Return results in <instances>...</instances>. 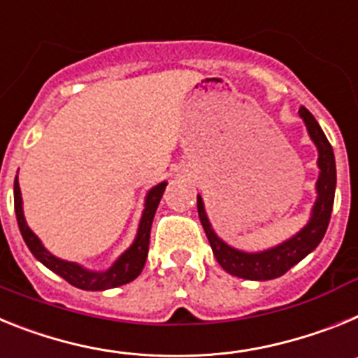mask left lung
<instances>
[{
  "instance_id": "8db88e82",
  "label": "left lung",
  "mask_w": 358,
  "mask_h": 358,
  "mask_svg": "<svg viewBox=\"0 0 358 358\" xmlns=\"http://www.w3.org/2000/svg\"><path fill=\"white\" fill-rule=\"evenodd\" d=\"M299 115L306 124L310 138L319 151L317 166H319L321 173H319V180L315 183L317 200L312 209L310 222L297 234L292 236L287 241H282L278 247L263 250V252L238 250V248L227 245L223 239L217 238L216 232L213 231V225L209 223V217L205 214L203 200L198 194V216H200V222L203 225V231L209 239L216 261L225 272L236 275V278L250 279V281H268V279L279 278L282 273H287L292 266L297 265L301 259H304L312 250H315V247L321 243V239L326 234L329 217H331V209H334L335 183H337L334 149H331V144L326 138L324 131L321 129L315 117L304 106L299 108Z\"/></svg>"
}]
</instances>
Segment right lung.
Segmentation results:
<instances>
[{
  "mask_svg": "<svg viewBox=\"0 0 358 358\" xmlns=\"http://www.w3.org/2000/svg\"><path fill=\"white\" fill-rule=\"evenodd\" d=\"M167 182H162L155 185L151 191L148 192L144 203V213L141 217V225H138V232L133 241V245L127 248L126 252L115 261L113 265L106 272H93V270L83 268L77 263H70V261L59 259L54 254H50L43 243L39 241L36 234L30 231V227L27 225L23 216V200H21V191H20V182L17 176L14 180V209L15 217H17V225H20L21 236H23L24 243L30 248V252L36 256L37 261H41L46 268L55 272L57 275L73 285L76 288L80 290H110V288H117L120 285L133 281L141 275L142 268L145 265V257H148L149 250V234H151V223H153L155 213L160 203V198L166 191Z\"/></svg>",
  "mask_w": 358,
  "mask_h": 358,
  "instance_id": "add662e5",
  "label": "right lung"
}]
</instances>
